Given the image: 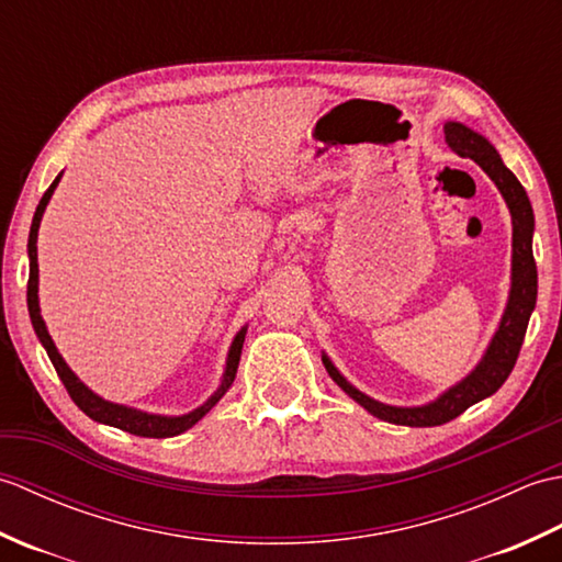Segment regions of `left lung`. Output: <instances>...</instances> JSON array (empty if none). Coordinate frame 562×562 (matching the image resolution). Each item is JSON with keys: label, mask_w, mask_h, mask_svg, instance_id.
Here are the masks:
<instances>
[{"label": "left lung", "mask_w": 562, "mask_h": 562, "mask_svg": "<svg viewBox=\"0 0 562 562\" xmlns=\"http://www.w3.org/2000/svg\"><path fill=\"white\" fill-rule=\"evenodd\" d=\"M445 139L451 151H457L459 157H469L479 164L481 169L491 176V181L497 186V190L507 202L512 214V288L503 321H499L495 336L491 345H487L479 367H475L463 381H459L457 386H451L449 391L441 393L437 401L427 405L401 408V405H386L369 398L362 391H357L324 355V364L330 379L336 381L352 401L360 403L364 411L379 417V420H386L393 425H445L453 420V417H459L465 408H471L473 403L493 396V393L505 384L512 369H515L524 336H527L529 316L536 306V290H539V274H536V260L531 248L533 210L527 190H524V186L517 181V176L503 164L491 142L483 135L473 133L471 127H465L463 123H445Z\"/></svg>", "instance_id": "1"}]
</instances>
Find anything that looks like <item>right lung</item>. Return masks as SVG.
<instances>
[{"instance_id":"1","label":"right lung","mask_w":562,"mask_h":562,"mask_svg":"<svg viewBox=\"0 0 562 562\" xmlns=\"http://www.w3.org/2000/svg\"><path fill=\"white\" fill-rule=\"evenodd\" d=\"M59 178H63V173H59L55 181L50 183V188L45 190V195L41 198L38 207H35L31 234H29V260H31V272H29V314H31V324H33L35 336H38V340L43 342V348H45L47 357H50V362L55 367L57 376L63 379V384H65L69 396H71V401H75L79 405V411L87 413L91 420L117 427V429H123V432L137 435V437L164 439V437L181 435V432H186V429L193 427L198 420H202V417H205L214 408V405L220 403V398L234 384L238 360H241L246 326L236 333V338H234L232 348H229V355H226V367H224V376H222L220 389L214 391L212 396L200 405V408L190 411L186 415H176V417H171V415H151V413H145V411H137V408H127V405H121V403L103 401L89 386H83L81 381H79V376L71 372V369L67 367V362L63 360V355L57 352L55 342L50 338V333H47V328H45V321L41 316V306H38V246H35V241H38V226H41V220H43V212H45L47 202H50V198L55 193Z\"/></svg>"}]
</instances>
